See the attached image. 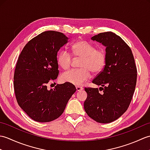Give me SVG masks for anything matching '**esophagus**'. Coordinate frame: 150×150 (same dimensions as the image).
Wrapping results in <instances>:
<instances>
[{
  "label": "esophagus",
  "instance_id": "esophagus-1",
  "mask_svg": "<svg viewBox=\"0 0 150 150\" xmlns=\"http://www.w3.org/2000/svg\"><path fill=\"white\" fill-rule=\"evenodd\" d=\"M76 90H77V91H81V90H83V88L80 87V86H77V87H76Z\"/></svg>",
  "mask_w": 150,
  "mask_h": 150
}]
</instances>
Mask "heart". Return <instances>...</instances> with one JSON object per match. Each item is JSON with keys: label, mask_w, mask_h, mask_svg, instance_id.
<instances>
[{"label": "heart", "mask_w": 150, "mask_h": 150, "mask_svg": "<svg viewBox=\"0 0 150 150\" xmlns=\"http://www.w3.org/2000/svg\"><path fill=\"white\" fill-rule=\"evenodd\" d=\"M73 55L81 58L79 69H71L62 75L64 82L76 86H81L91 77L90 71L93 73L100 72L106 62V53L102 48H96L93 44L86 40H79L71 46ZM58 64L64 69L71 64L72 55L68 50H61L57 54Z\"/></svg>", "instance_id": "obj_1"}]
</instances>
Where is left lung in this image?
Masks as SVG:
<instances>
[{
  "label": "left lung",
  "instance_id": "8db88e82",
  "mask_svg": "<svg viewBox=\"0 0 150 150\" xmlns=\"http://www.w3.org/2000/svg\"><path fill=\"white\" fill-rule=\"evenodd\" d=\"M106 47V62L92 82L98 88H85L88 97L84 103L86 113L99 123L117 120L128 110L134 93L137 70L132 50L121 38L111 31L91 38Z\"/></svg>",
  "mask_w": 150,
  "mask_h": 150
}]
</instances>
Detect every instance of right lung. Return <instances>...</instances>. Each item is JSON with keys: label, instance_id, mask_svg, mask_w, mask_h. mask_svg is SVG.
Masks as SVG:
<instances>
[{"label": "right lung", "instance_id": "1", "mask_svg": "<svg viewBox=\"0 0 150 150\" xmlns=\"http://www.w3.org/2000/svg\"><path fill=\"white\" fill-rule=\"evenodd\" d=\"M68 39L59 31H44L26 44L18 58L13 76L16 99L37 122H47L59 118L76 91L75 86L69 82L47 89L58 77L57 52Z\"/></svg>", "mask_w": 150, "mask_h": 150}]
</instances>
